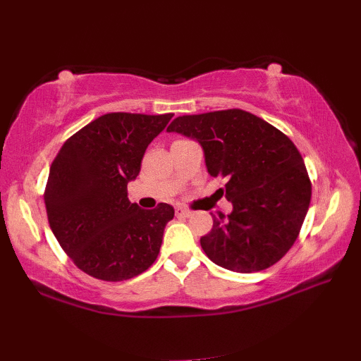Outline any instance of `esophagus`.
<instances>
[{
	"mask_svg": "<svg viewBox=\"0 0 361 361\" xmlns=\"http://www.w3.org/2000/svg\"><path fill=\"white\" fill-rule=\"evenodd\" d=\"M192 210H188V209H183V207H178L176 209V215L178 216H192Z\"/></svg>",
	"mask_w": 361,
	"mask_h": 361,
	"instance_id": "esophagus-1",
	"label": "esophagus"
}]
</instances>
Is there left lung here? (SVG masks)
<instances>
[{"label": "left lung", "instance_id": "1", "mask_svg": "<svg viewBox=\"0 0 361 361\" xmlns=\"http://www.w3.org/2000/svg\"><path fill=\"white\" fill-rule=\"evenodd\" d=\"M168 132L200 142L212 178L226 180L233 212L214 216L201 237L207 257L223 269L253 274L270 267L297 240L311 201L303 159L286 135L248 111L176 118Z\"/></svg>", "mask_w": 361, "mask_h": 361}]
</instances>
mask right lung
Listing matches in <instances>:
<instances>
[{
	"label": "right lung",
	"mask_w": 361,
	"mask_h": 361,
	"mask_svg": "<svg viewBox=\"0 0 361 361\" xmlns=\"http://www.w3.org/2000/svg\"><path fill=\"white\" fill-rule=\"evenodd\" d=\"M173 113H108L67 140L50 166L44 200L50 228L85 274L104 281L138 276L155 262L174 209L146 210L127 198L142 155Z\"/></svg>",
	"instance_id": "obj_1"
}]
</instances>
